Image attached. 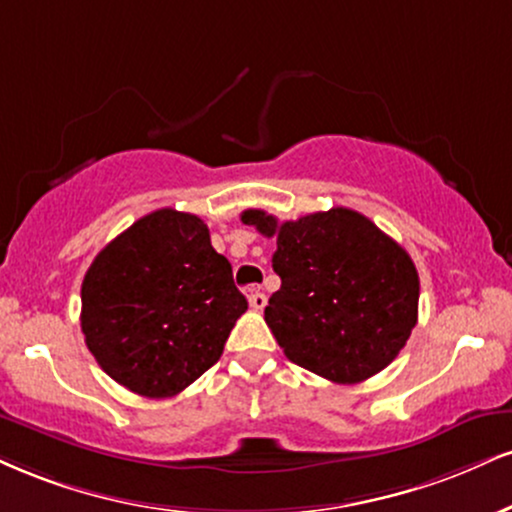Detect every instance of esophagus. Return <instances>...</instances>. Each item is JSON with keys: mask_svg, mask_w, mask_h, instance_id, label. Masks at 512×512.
<instances>
[{"mask_svg": "<svg viewBox=\"0 0 512 512\" xmlns=\"http://www.w3.org/2000/svg\"><path fill=\"white\" fill-rule=\"evenodd\" d=\"M248 303H250V307L252 310H264V305H267V295H264L260 288H255V286H250L248 288Z\"/></svg>", "mask_w": 512, "mask_h": 512, "instance_id": "obj_1", "label": "esophagus"}]
</instances>
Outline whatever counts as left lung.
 Segmentation results:
<instances>
[{"mask_svg":"<svg viewBox=\"0 0 512 512\" xmlns=\"http://www.w3.org/2000/svg\"><path fill=\"white\" fill-rule=\"evenodd\" d=\"M240 221L276 238L281 288L264 319L295 365L336 384H360L408 343L420 276L396 240L348 207L283 221L245 209Z\"/></svg>","mask_w":512,"mask_h":512,"instance_id":"left-lung-1","label":"left lung"}]
</instances>
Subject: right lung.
Returning a JSON list of instances; mask_svg holds the SVG:
<instances>
[{
  "label": "right lung",
  "instance_id": "obj_1",
  "mask_svg": "<svg viewBox=\"0 0 512 512\" xmlns=\"http://www.w3.org/2000/svg\"><path fill=\"white\" fill-rule=\"evenodd\" d=\"M80 303V329L97 365L145 398H171L202 377L248 310L205 221L171 207L100 250Z\"/></svg>",
  "mask_w": 512,
  "mask_h": 512
}]
</instances>
